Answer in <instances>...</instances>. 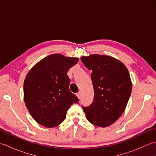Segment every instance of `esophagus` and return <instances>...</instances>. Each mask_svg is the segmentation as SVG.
<instances>
[{
	"label": "esophagus",
	"mask_w": 156,
	"mask_h": 156,
	"mask_svg": "<svg viewBox=\"0 0 156 156\" xmlns=\"http://www.w3.org/2000/svg\"><path fill=\"white\" fill-rule=\"evenodd\" d=\"M80 95H81V94H80V92H78V93H76V96H77V97H78V98H80Z\"/></svg>",
	"instance_id": "obj_1"
}]
</instances>
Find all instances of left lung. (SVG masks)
<instances>
[{
  "instance_id": "8db88e82",
  "label": "left lung",
  "mask_w": 156,
  "mask_h": 156,
  "mask_svg": "<svg viewBox=\"0 0 156 156\" xmlns=\"http://www.w3.org/2000/svg\"><path fill=\"white\" fill-rule=\"evenodd\" d=\"M81 60L89 70L94 88L92 104L83 110L92 124L101 127L112 125L124 112L130 97L132 83L126 66L108 55L92 54Z\"/></svg>"
}]
</instances>
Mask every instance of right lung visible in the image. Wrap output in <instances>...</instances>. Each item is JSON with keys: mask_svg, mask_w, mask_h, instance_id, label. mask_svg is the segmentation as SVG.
<instances>
[{"mask_svg": "<svg viewBox=\"0 0 156 156\" xmlns=\"http://www.w3.org/2000/svg\"><path fill=\"white\" fill-rule=\"evenodd\" d=\"M77 58L59 54L42 59L27 74L23 85L24 101L35 121L45 127H56L64 121L71 105L78 102L69 91V69L77 64Z\"/></svg>", "mask_w": 156, "mask_h": 156, "instance_id": "1", "label": "right lung"}]
</instances>
